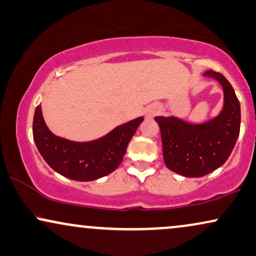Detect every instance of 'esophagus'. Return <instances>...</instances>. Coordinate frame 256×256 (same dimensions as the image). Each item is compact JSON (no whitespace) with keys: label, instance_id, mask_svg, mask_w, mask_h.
<instances>
[{"label":"esophagus","instance_id":"34e87169","mask_svg":"<svg viewBox=\"0 0 256 256\" xmlns=\"http://www.w3.org/2000/svg\"><path fill=\"white\" fill-rule=\"evenodd\" d=\"M152 114H154V113H150V116H152Z\"/></svg>","mask_w":256,"mask_h":256}]
</instances>
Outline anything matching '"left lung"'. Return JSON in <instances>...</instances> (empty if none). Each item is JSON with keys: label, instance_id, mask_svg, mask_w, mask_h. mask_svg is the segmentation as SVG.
<instances>
[{"label": "left lung", "instance_id": "8db88e82", "mask_svg": "<svg viewBox=\"0 0 256 256\" xmlns=\"http://www.w3.org/2000/svg\"><path fill=\"white\" fill-rule=\"evenodd\" d=\"M224 90V108L218 117L192 125L174 117H156L160 128L164 163L186 177H202L218 169L234 148L241 125L240 102L221 73L208 70Z\"/></svg>", "mask_w": 256, "mask_h": 256}]
</instances>
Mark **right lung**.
Segmentation results:
<instances>
[{"instance_id": "right-lung-1", "label": "right lung", "mask_w": 256, "mask_h": 256, "mask_svg": "<svg viewBox=\"0 0 256 256\" xmlns=\"http://www.w3.org/2000/svg\"><path fill=\"white\" fill-rule=\"evenodd\" d=\"M143 120V117H139L117 126L105 137L88 143H76L52 134L38 105L35 108L33 137L38 152L52 169L74 180H94L117 169Z\"/></svg>"}]
</instances>
